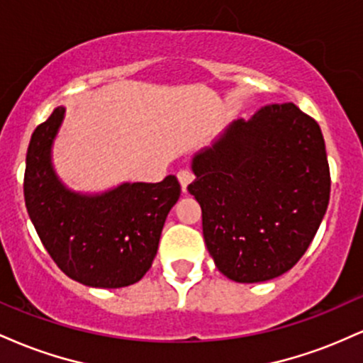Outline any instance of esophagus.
<instances>
[{
  "label": "esophagus",
  "mask_w": 363,
  "mask_h": 363,
  "mask_svg": "<svg viewBox=\"0 0 363 363\" xmlns=\"http://www.w3.org/2000/svg\"><path fill=\"white\" fill-rule=\"evenodd\" d=\"M177 179H179V182H181V186L186 187L191 181H193V174H191L189 170L182 169V170H179V172H177Z\"/></svg>",
  "instance_id": "obj_1"
}]
</instances>
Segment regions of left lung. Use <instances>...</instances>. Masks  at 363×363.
Masks as SVG:
<instances>
[{
    "label": "left lung",
    "mask_w": 363,
    "mask_h": 363,
    "mask_svg": "<svg viewBox=\"0 0 363 363\" xmlns=\"http://www.w3.org/2000/svg\"><path fill=\"white\" fill-rule=\"evenodd\" d=\"M187 191L203 211V237L220 273L239 283L297 264L328 210L323 133L295 104L237 119L191 160Z\"/></svg>",
    "instance_id": "1"
}]
</instances>
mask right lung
Instances as JSON below:
<instances>
[{
	"mask_svg": "<svg viewBox=\"0 0 363 363\" xmlns=\"http://www.w3.org/2000/svg\"><path fill=\"white\" fill-rule=\"evenodd\" d=\"M66 107L35 128L27 150L23 194L44 247L74 281L94 289L133 285L152 268L169 211L181 196L176 176L123 182L102 193L69 189L56 174L52 147Z\"/></svg>",
	"mask_w": 363,
	"mask_h": 363,
	"instance_id": "1",
	"label": "right lung"
}]
</instances>
